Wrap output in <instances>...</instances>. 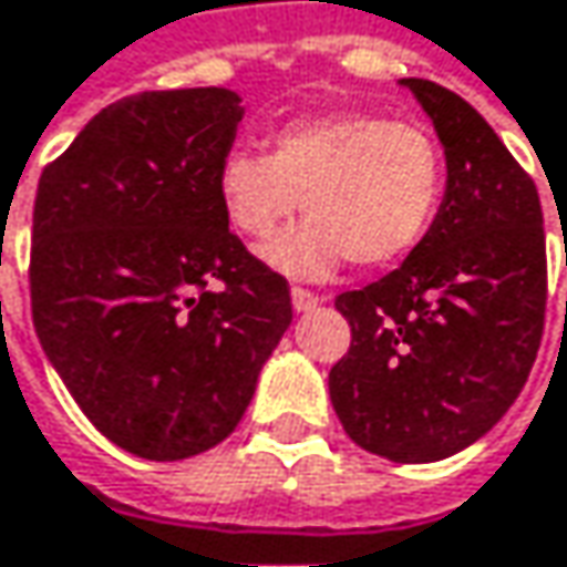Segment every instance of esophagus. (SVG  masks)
<instances>
[{
	"mask_svg": "<svg viewBox=\"0 0 567 567\" xmlns=\"http://www.w3.org/2000/svg\"><path fill=\"white\" fill-rule=\"evenodd\" d=\"M321 301H324L321 295H315V291H308V288H301V285L291 288V305H295V311H311V308H318Z\"/></svg>",
	"mask_w": 567,
	"mask_h": 567,
	"instance_id": "esophagus-1",
	"label": "esophagus"
}]
</instances>
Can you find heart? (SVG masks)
<instances>
[{"label":"heart","instance_id":"heart-1","mask_svg":"<svg viewBox=\"0 0 567 567\" xmlns=\"http://www.w3.org/2000/svg\"><path fill=\"white\" fill-rule=\"evenodd\" d=\"M447 184L437 138L425 126L377 113H321L269 135V155L233 148L217 197L239 236L266 243L298 210L308 220L262 249L291 276H328L343 259L383 269L435 227Z\"/></svg>","mask_w":567,"mask_h":567}]
</instances>
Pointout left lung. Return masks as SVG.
Wrapping results in <instances>:
<instances>
[{
    "mask_svg": "<svg viewBox=\"0 0 567 567\" xmlns=\"http://www.w3.org/2000/svg\"><path fill=\"white\" fill-rule=\"evenodd\" d=\"M432 116L447 184L409 259L337 295L350 350L328 386L343 432L399 464L484 437L526 386L545 328L539 190L487 120L432 80H402Z\"/></svg>",
    "mask_w": 567,
    "mask_h": 567,
    "instance_id": "obj_1",
    "label": "left lung"
}]
</instances>
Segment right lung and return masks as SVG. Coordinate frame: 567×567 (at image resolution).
Masks as SVG:
<instances>
[{"label":"right lung","instance_id":"add662e5","mask_svg":"<svg viewBox=\"0 0 567 567\" xmlns=\"http://www.w3.org/2000/svg\"><path fill=\"white\" fill-rule=\"evenodd\" d=\"M239 120L224 86L123 96L38 181V340L83 415L145 461L230 435L291 324L288 282L217 197Z\"/></svg>","mask_w":567,"mask_h":567}]
</instances>
